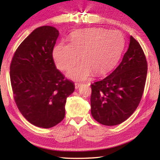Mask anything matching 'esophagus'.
Masks as SVG:
<instances>
[{
  "mask_svg": "<svg viewBox=\"0 0 160 160\" xmlns=\"http://www.w3.org/2000/svg\"><path fill=\"white\" fill-rule=\"evenodd\" d=\"M80 86H81V84L80 83H78V82L75 83V89H78Z\"/></svg>",
  "mask_w": 160,
  "mask_h": 160,
  "instance_id": "34e87169",
  "label": "esophagus"
}]
</instances>
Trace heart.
<instances>
[{
	"mask_svg": "<svg viewBox=\"0 0 160 160\" xmlns=\"http://www.w3.org/2000/svg\"><path fill=\"white\" fill-rule=\"evenodd\" d=\"M124 47L121 32L103 29H85L72 35L70 44L60 42L53 51L56 66L67 70L82 61L68 72L71 79L85 80L94 72L107 74L117 63Z\"/></svg>",
	"mask_w": 160,
	"mask_h": 160,
	"instance_id": "1",
	"label": "heart"
}]
</instances>
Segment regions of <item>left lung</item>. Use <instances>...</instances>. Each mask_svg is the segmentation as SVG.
Listing matches in <instances>:
<instances>
[{"mask_svg": "<svg viewBox=\"0 0 160 160\" xmlns=\"http://www.w3.org/2000/svg\"><path fill=\"white\" fill-rule=\"evenodd\" d=\"M148 63L137 40L130 37L128 50L109 76L91 85V113L99 123L116 126L125 121L141 100Z\"/></svg>", "mask_w": 160, "mask_h": 160, "instance_id": "8db88e82", "label": "left lung"}]
</instances>
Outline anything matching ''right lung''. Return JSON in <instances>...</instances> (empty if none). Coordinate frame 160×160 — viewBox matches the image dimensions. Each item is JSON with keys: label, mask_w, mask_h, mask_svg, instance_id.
Masks as SVG:
<instances>
[{"label": "right lung", "mask_w": 160, "mask_h": 160, "mask_svg": "<svg viewBox=\"0 0 160 160\" xmlns=\"http://www.w3.org/2000/svg\"><path fill=\"white\" fill-rule=\"evenodd\" d=\"M58 35L51 26L35 29L15 51L10 67L18 109L40 128H51L63 120L66 99L75 90L74 83L54 63L53 50Z\"/></svg>", "instance_id": "right-lung-1"}]
</instances>
